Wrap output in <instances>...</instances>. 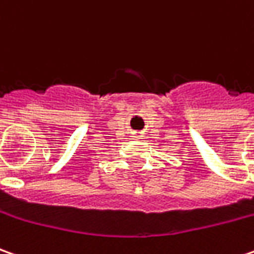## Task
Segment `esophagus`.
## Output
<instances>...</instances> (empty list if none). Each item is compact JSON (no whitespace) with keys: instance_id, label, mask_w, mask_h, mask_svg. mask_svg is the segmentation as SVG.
<instances>
[{"instance_id":"obj_1","label":"esophagus","mask_w":254,"mask_h":254,"mask_svg":"<svg viewBox=\"0 0 254 254\" xmlns=\"http://www.w3.org/2000/svg\"><path fill=\"white\" fill-rule=\"evenodd\" d=\"M133 137H136V139H140V133H137V132H135V133H133Z\"/></svg>"}]
</instances>
